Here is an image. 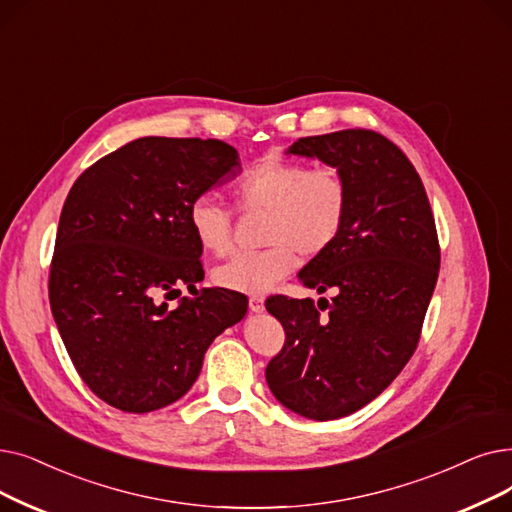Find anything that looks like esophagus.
<instances>
[{
    "label": "esophagus",
    "mask_w": 512,
    "mask_h": 512,
    "mask_svg": "<svg viewBox=\"0 0 512 512\" xmlns=\"http://www.w3.org/2000/svg\"><path fill=\"white\" fill-rule=\"evenodd\" d=\"M249 309L253 311V314H261V311L265 309L263 297H251V299H249Z\"/></svg>",
    "instance_id": "1"
}]
</instances>
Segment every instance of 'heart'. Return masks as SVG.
<instances>
[{
    "instance_id": "obj_1",
    "label": "heart",
    "mask_w": 512,
    "mask_h": 512,
    "mask_svg": "<svg viewBox=\"0 0 512 512\" xmlns=\"http://www.w3.org/2000/svg\"><path fill=\"white\" fill-rule=\"evenodd\" d=\"M240 211H265L263 240L268 249L242 253L215 268L219 286L236 293L263 295L293 272L297 253L318 257L339 238L349 205L343 175L328 165L305 169L284 159L257 163L232 188ZM194 240L209 255H226L232 242V213L211 194L196 196L188 207Z\"/></svg>"
}]
</instances>
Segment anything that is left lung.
Wrapping results in <instances>:
<instances>
[{
	"label": "left lung",
	"mask_w": 512,
	"mask_h": 512,
	"mask_svg": "<svg viewBox=\"0 0 512 512\" xmlns=\"http://www.w3.org/2000/svg\"><path fill=\"white\" fill-rule=\"evenodd\" d=\"M286 154L335 167L349 205L335 244L299 272L332 301H265L286 335L265 381L291 412L335 420L379 397L412 358L439 274L435 219L416 169L381 133L301 138Z\"/></svg>",
	"instance_id": "obj_1"
}]
</instances>
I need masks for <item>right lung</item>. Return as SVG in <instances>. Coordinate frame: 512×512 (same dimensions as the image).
Masks as SVG:
<instances>
[{
    "label": "right lung",
    "mask_w": 512,
    "mask_h": 512,
    "mask_svg": "<svg viewBox=\"0 0 512 512\" xmlns=\"http://www.w3.org/2000/svg\"><path fill=\"white\" fill-rule=\"evenodd\" d=\"M240 173L221 140H133L85 169L66 196L50 268V305L83 383L102 402L146 414L194 385L209 345L249 301L203 288L188 207ZM194 298L171 310L160 297Z\"/></svg>",
    "instance_id": "add662e5"
}]
</instances>
